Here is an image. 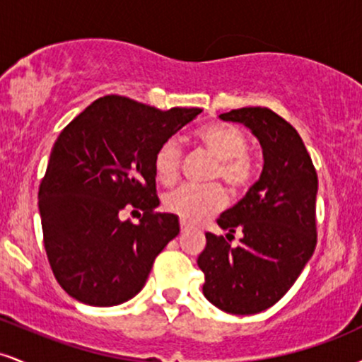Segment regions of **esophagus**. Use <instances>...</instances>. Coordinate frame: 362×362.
I'll use <instances>...</instances> for the list:
<instances>
[{
    "label": "esophagus",
    "mask_w": 362,
    "mask_h": 362,
    "mask_svg": "<svg viewBox=\"0 0 362 362\" xmlns=\"http://www.w3.org/2000/svg\"><path fill=\"white\" fill-rule=\"evenodd\" d=\"M180 230H182V231L189 230V223H185V221H180Z\"/></svg>",
    "instance_id": "esophagus-1"
}]
</instances>
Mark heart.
Returning a JSON list of instances; mask_svg holds the SVG:
<instances>
[{
    "instance_id": "obj_1",
    "label": "heart",
    "mask_w": 362,
    "mask_h": 362,
    "mask_svg": "<svg viewBox=\"0 0 362 362\" xmlns=\"http://www.w3.org/2000/svg\"><path fill=\"white\" fill-rule=\"evenodd\" d=\"M195 139L216 160L213 178H221L231 192H242L255 177V160L248 155L243 132L230 124H211L195 132ZM180 167V146L175 139L160 144L153 158V168L158 182L175 184ZM226 204V194L218 184L178 187L165 197L168 213L185 223H199L218 213Z\"/></svg>"
}]
</instances>
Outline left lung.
Instances as JSON below:
<instances>
[{"instance_id": "1", "label": "left lung", "mask_w": 362, "mask_h": 362, "mask_svg": "<svg viewBox=\"0 0 362 362\" xmlns=\"http://www.w3.org/2000/svg\"><path fill=\"white\" fill-rule=\"evenodd\" d=\"M219 119L250 129L264 170L242 201L218 219L228 236L242 231L240 243L231 247L223 236L206 233L197 265L206 276L207 301L226 313L253 315L276 305L313 255L318 177L298 131L276 112L243 107Z\"/></svg>"}]
</instances>
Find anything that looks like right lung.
Masks as SVG:
<instances>
[{
    "label": "right lung",
    "instance_id": "obj_1",
    "mask_svg": "<svg viewBox=\"0 0 362 362\" xmlns=\"http://www.w3.org/2000/svg\"><path fill=\"white\" fill-rule=\"evenodd\" d=\"M201 112H163L107 95L62 129L39 189V214L54 276L74 300L115 306L146 284L158 253L180 233L178 216L153 213L160 206L153 158ZM129 204L145 211L138 225L119 219Z\"/></svg>",
    "mask_w": 362,
    "mask_h": 362
}]
</instances>
